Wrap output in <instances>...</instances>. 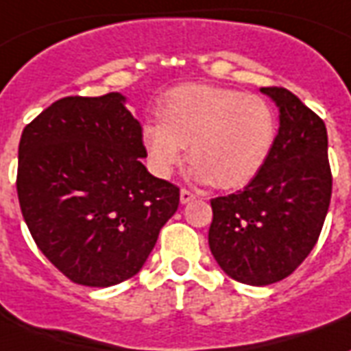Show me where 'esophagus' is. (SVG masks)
<instances>
[{
  "instance_id": "34e87169",
  "label": "esophagus",
  "mask_w": 351,
  "mask_h": 351,
  "mask_svg": "<svg viewBox=\"0 0 351 351\" xmlns=\"http://www.w3.org/2000/svg\"><path fill=\"white\" fill-rule=\"evenodd\" d=\"M193 199H195V193H193V191H189V189H180V202H182V204H186V202H189V201H193Z\"/></svg>"
}]
</instances>
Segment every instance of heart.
I'll return each mask as SVG.
<instances>
[{
  "instance_id": "obj_1",
  "label": "heart",
  "mask_w": 351,
  "mask_h": 351,
  "mask_svg": "<svg viewBox=\"0 0 351 351\" xmlns=\"http://www.w3.org/2000/svg\"><path fill=\"white\" fill-rule=\"evenodd\" d=\"M277 139V115L258 95L188 83L171 89L160 121L143 126L141 141L154 175L169 176L188 147L193 176L217 188L251 182L268 162Z\"/></svg>"
}]
</instances>
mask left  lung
<instances>
[{
	"label": "left lung",
	"mask_w": 351,
	"mask_h": 351,
	"mask_svg": "<svg viewBox=\"0 0 351 351\" xmlns=\"http://www.w3.org/2000/svg\"><path fill=\"white\" fill-rule=\"evenodd\" d=\"M279 108V132L261 173L240 191L210 201L208 243L234 281L266 287L292 274L318 241L329 201L328 130L282 87H262Z\"/></svg>",
	"instance_id": "obj_1"
}]
</instances>
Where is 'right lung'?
<instances>
[{
  "instance_id": "add662e5",
  "label": "right lung",
  "mask_w": 351,
  "mask_h": 351,
  "mask_svg": "<svg viewBox=\"0 0 351 351\" xmlns=\"http://www.w3.org/2000/svg\"><path fill=\"white\" fill-rule=\"evenodd\" d=\"M119 93L66 96L22 132L16 189L37 247L70 281L113 287L143 268L180 202L156 178Z\"/></svg>"
}]
</instances>
